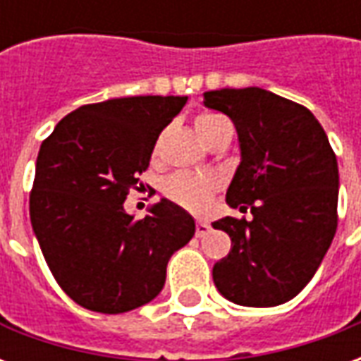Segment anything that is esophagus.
<instances>
[{"mask_svg":"<svg viewBox=\"0 0 361 361\" xmlns=\"http://www.w3.org/2000/svg\"><path fill=\"white\" fill-rule=\"evenodd\" d=\"M211 230V224L207 220H197V238H203Z\"/></svg>","mask_w":361,"mask_h":361,"instance_id":"esophagus-1","label":"esophagus"}]
</instances>
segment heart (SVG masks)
Masks as SVG:
<instances>
[{
  "label": "heart",
  "instance_id": "obj_1",
  "mask_svg": "<svg viewBox=\"0 0 361 361\" xmlns=\"http://www.w3.org/2000/svg\"><path fill=\"white\" fill-rule=\"evenodd\" d=\"M193 126H195V131L201 137V141L207 145L222 129H228L230 123L226 118L216 116V114H199ZM214 189H216L214 178L189 172H176L164 181V195L173 203L193 212L203 211L207 203L211 201Z\"/></svg>",
  "mask_w": 361,
  "mask_h": 361
}]
</instances>
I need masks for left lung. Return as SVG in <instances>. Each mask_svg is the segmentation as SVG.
I'll return each mask as SVG.
<instances>
[{
    "label": "left lung",
    "mask_w": 361,
    "mask_h": 361,
    "mask_svg": "<svg viewBox=\"0 0 361 361\" xmlns=\"http://www.w3.org/2000/svg\"><path fill=\"white\" fill-rule=\"evenodd\" d=\"M203 104L234 121L240 166L226 191L232 209L253 219L216 220L232 240L212 280L230 302L272 307L302 292L336 232L338 164L307 108L271 90H209Z\"/></svg>",
    "instance_id": "left-lung-1"
}]
</instances>
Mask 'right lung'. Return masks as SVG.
Listing matches in <instances>:
<instances>
[{"mask_svg": "<svg viewBox=\"0 0 361 361\" xmlns=\"http://www.w3.org/2000/svg\"><path fill=\"white\" fill-rule=\"evenodd\" d=\"M188 96H129L81 106L40 145L30 222L54 279L73 302L126 313L154 300L166 267L195 234L180 204L160 199L135 220L129 189Z\"/></svg>", "mask_w": 361, "mask_h": 361, "instance_id": "add662e5", "label": "right lung"}]
</instances>
